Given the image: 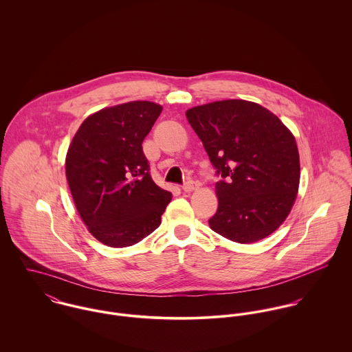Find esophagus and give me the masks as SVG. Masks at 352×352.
Listing matches in <instances>:
<instances>
[{
    "label": "esophagus",
    "instance_id": "obj_1",
    "mask_svg": "<svg viewBox=\"0 0 352 352\" xmlns=\"http://www.w3.org/2000/svg\"><path fill=\"white\" fill-rule=\"evenodd\" d=\"M197 188H198V183L195 180H187L183 184V191H186V192H191V191H194Z\"/></svg>",
    "mask_w": 352,
    "mask_h": 352
}]
</instances>
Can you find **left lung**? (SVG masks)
Masks as SVG:
<instances>
[{"mask_svg": "<svg viewBox=\"0 0 352 352\" xmlns=\"http://www.w3.org/2000/svg\"><path fill=\"white\" fill-rule=\"evenodd\" d=\"M186 116L219 177L210 228L240 244L270 236L298 192L294 135L271 111L251 101H214L188 109Z\"/></svg>", "mask_w": 352, "mask_h": 352, "instance_id": "8db88e82", "label": "left lung"}]
</instances>
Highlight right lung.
Returning a JSON list of instances; mask_svg holds the SVG:
<instances>
[{"mask_svg": "<svg viewBox=\"0 0 352 352\" xmlns=\"http://www.w3.org/2000/svg\"><path fill=\"white\" fill-rule=\"evenodd\" d=\"M162 107L131 101L88 116L66 155V179L84 223L100 243L124 248L153 233L172 194L151 179L142 151Z\"/></svg>", "mask_w": 352, "mask_h": 352, "instance_id": "right-lung-1", "label": "right lung"}]
</instances>
